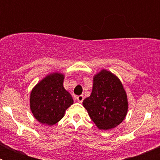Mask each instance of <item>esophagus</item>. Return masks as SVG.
<instances>
[{
  "mask_svg": "<svg viewBox=\"0 0 160 160\" xmlns=\"http://www.w3.org/2000/svg\"><path fill=\"white\" fill-rule=\"evenodd\" d=\"M76 99L78 100V102H82V101H83V99H84V96L83 95H78V96H76V98H75Z\"/></svg>",
  "mask_w": 160,
  "mask_h": 160,
  "instance_id": "34e87169",
  "label": "esophagus"
}]
</instances>
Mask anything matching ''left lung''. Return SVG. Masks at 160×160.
I'll use <instances>...</instances> for the list:
<instances>
[{
  "label": "left lung",
  "mask_w": 160,
  "mask_h": 160,
  "mask_svg": "<svg viewBox=\"0 0 160 160\" xmlns=\"http://www.w3.org/2000/svg\"><path fill=\"white\" fill-rule=\"evenodd\" d=\"M82 104L98 128L105 131L119 125L128 109V97L122 82L105 70L94 77L92 92Z\"/></svg>",
  "instance_id": "left-lung-1"
}]
</instances>
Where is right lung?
<instances>
[{
	"instance_id": "right-lung-1",
	"label": "right lung",
	"mask_w": 160,
	"mask_h": 160,
	"mask_svg": "<svg viewBox=\"0 0 160 160\" xmlns=\"http://www.w3.org/2000/svg\"><path fill=\"white\" fill-rule=\"evenodd\" d=\"M64 75L53 73L35 86L30 94V109L34 118L42 124L53 126L63 118L73 104L70 93L63 87Z\"/></svg>"
}]
</instances>
